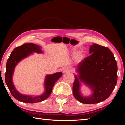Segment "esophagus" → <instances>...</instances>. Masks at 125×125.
Returning <instances> with one entry per match:
<instances>
[{
	"label": "esophagus",
	"mask_w": 125,
	"mask_h": 125,
	"mask_svg": "<svg viewBox=\"0 0 125 125\" xmlns=\"http://www.w3.org/2000/svg\"><path fill=\"white\" fill-rule=\"evenodd\" d=\"M71 72V69L68 67H64V68L63 69V72L64 73Z\"/></svg>",
	"instance_id": "esophagus-1"
}]
</instances>
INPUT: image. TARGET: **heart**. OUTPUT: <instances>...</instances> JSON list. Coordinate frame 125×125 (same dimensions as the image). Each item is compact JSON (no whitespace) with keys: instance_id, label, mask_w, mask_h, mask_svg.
Instances as JSON below:
<instances>
[{"instance_id":"b5f03b06","label":"heart","mask_w":125,"mask_h":125,"mask_svg":"<svg viewBox=\"0 0 125 125\" xmlns=\"http://www.w3.org/2000/svg\"><path fill=\"white\" fill-rule=\"evenodd\" d=\"M80 56H81V55H80V54H78V58H79V57H80Z\"/></svg>"}]
</instances>
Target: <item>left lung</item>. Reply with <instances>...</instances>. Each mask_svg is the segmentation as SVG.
<instances>
[{
	"label": "left lung",
	"mask_w": 125,
	"mask_h": 125,
	"mask_svg": "<svg viewBox=\"0 0 125 125\" xmlns=\"http://www.w3.org/2000/svg\"><path fill=\"white\" fill-rule=\"evenodd\" d=\"M88 57L78 64L74 74L73 93L80 103L92 104L105 100L110 95L117 82V65L113 53L108 48L93 43ZM92 91L84 96L80 89L82 84Z\"/></svg>",
	"instance_id": "obj_1"
}]
</instances>
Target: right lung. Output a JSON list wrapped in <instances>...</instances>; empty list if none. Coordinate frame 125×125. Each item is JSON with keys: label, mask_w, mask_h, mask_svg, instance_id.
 <instances>
[{"label": "right lung", "mask_w": 125, "mask_h": 125, "mask_svg": "<svg viewBox=\"0 0 125 125\" xmlns=\"http://www.w3.org/2000/svg\"><path fill=\"white\" fill-rule=\"evenodd\" d=\"M33 53H42L43 51L41 50V46L34 43H25L19 47H16L14 51H12L6 65L5 75L6 84L12 95L21 102L35 103L46 100L50 95L55 83L62 77L63 74L62 72H60L53 74L46 75L43 84L45 91L40 95H28L20 93L16 90L12 80L15 68L21 61L33 54Z\"/></svg>", "instance_id": "obj_1"}]
</instances>
